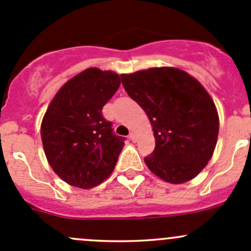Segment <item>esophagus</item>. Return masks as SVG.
I'll list each match as a JSON object with an SVG mask.
<instances>
[{
	"mask_svg": "<svg viewBox=\"0 0 251 251\" xmlns=\"http://www.w3.org/2000/svg\"><path fill=\"white\" fill-rule=\"evenodd\" d=\"M128 137H130V140L132 142H136V135L133 132H130V135H128Z\"/></svg>",
	"mask_w": 251,
	"mask_h": 251,
	"instance_id": "obj_1",
	"label": "esophagus"
}]
</instances>
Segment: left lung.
Instances as JSON below:
<instances>
[{
    "label": "left lung",
    "mask_w": 251,
    "mask_h": 251,
    "mask_svg": "<svg viewBox=\"0 0 251 251\" xmlns=\"http://www.w3.org/2000/svg\"><path fill=\"white\" fill-rule=\"evenodd\" d=\"M120 77L153 126L155 149L144 158L149 170L170 183L194 178L211 159L219 136V115L209 93L176 68H151Z\"/></svg>",
    "instance_id": "1"
}]
</instances>
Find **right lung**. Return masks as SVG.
Returning a JSON list of instances; mask_svg holds the SVG:
<instances>
[{"label":"right lung","mask_w":251,"mask_h":251,"mask_svg":"<svg viewBox=\"0 0 251 251\" xmlns=\"http://www.w3.org/2000/svg\"><path fill=\"white\" fill-rule=\"evenodd\" d=\"M119 86L118 74L90 68L70 78L50 102L42 144L50 168L67 183L88 189L113 173L125 137L114 133L102 109Z\"/></svg>","instance_id":"right-lung-1"}]
</instances>
